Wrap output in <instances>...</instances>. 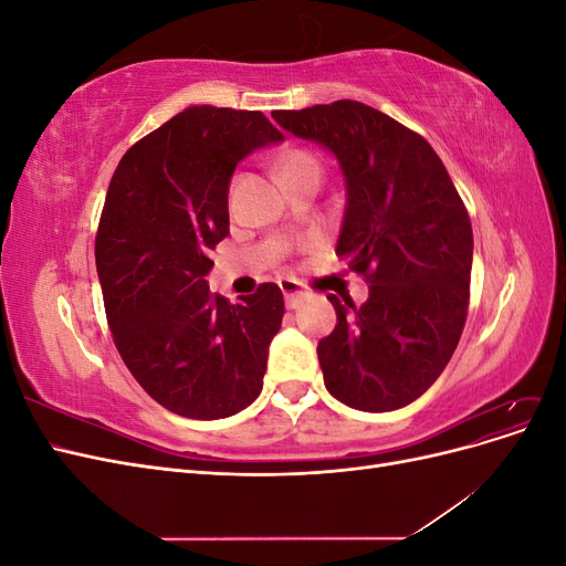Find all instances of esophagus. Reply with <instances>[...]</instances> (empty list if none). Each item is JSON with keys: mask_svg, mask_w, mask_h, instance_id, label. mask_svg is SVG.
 <instances>
[{"mask_svg": "<svg viewBox=\"0 0 566 566\" xmlns=\"http://www.w3.org/2000/svg\"><path fill=\"white\" fill-rule=\"evenodd\" d=\"M279 285H281V293H283V297H285V306H287V310H295V306L300 304V300L306 295L302 283L295 281V279H281Z\"/></svg>", "mask_w": 566, "mask_h": 566, "instance_id": "34e87169", "label": "esophagus"}]
</instances>
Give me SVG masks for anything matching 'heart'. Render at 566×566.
I'll list each match as a JSON object with an SVG mask.
<instances>
[{
	"mask_svg": "<svg viewBox=\"0 0 566 566\" xmlns=\"http://www.w3.org/2000/svg\"><path fill=\"white\" fill-rule=\"evenodd\" d=\"M306 169H314V172H321L318 160L306 150H287L285 156L279 160V175L281 179L287 175H297L306 172Z\"/></svg>",
	"mask_w": 566,
	"mask_h": 566,
	"instance_id": "b5f03b06",
	"label": "heart"
}]
</instances>
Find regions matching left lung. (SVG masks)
<instances>
[{"label":"left lung","mask_w":566,"mask_h":566,"mask_svg":"<svg viewBox=\"0 0 566 566\" xmlns=\"http://www.w3.org/2000/svg\"><path fill=\"white\" fill-rule=\"evenodd\" d=\"M271 117L337 158L347 205L335 252L370 283L361 306L328 295L337 325L316 349L325 389L366 413L403 408L434 385L465 328V205L434 148L366 104L345 98Z\"/></svg>","instance_id":"obj_1"}]
</instances>
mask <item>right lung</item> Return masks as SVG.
Masks as SVG:
<instances>
[{"label": "right lung", "instance_id": "add662e5", "mask_svg": "<svg viewBox=\"0 0 566 566\" xmlns=\"http://www.w3.org/2000/svg\"><path fill=\"white\" fill-rule=\"evenodd\" d=\"M283 142L260 111L191 106L134 144L111 179L96 271L115 347L153 399L193 420L229 418L262 391L283 293L231 304L205 281L229 235V181Z\"/></svg>", "mask_w": 566, "mask_h": 566}]
</instances>
